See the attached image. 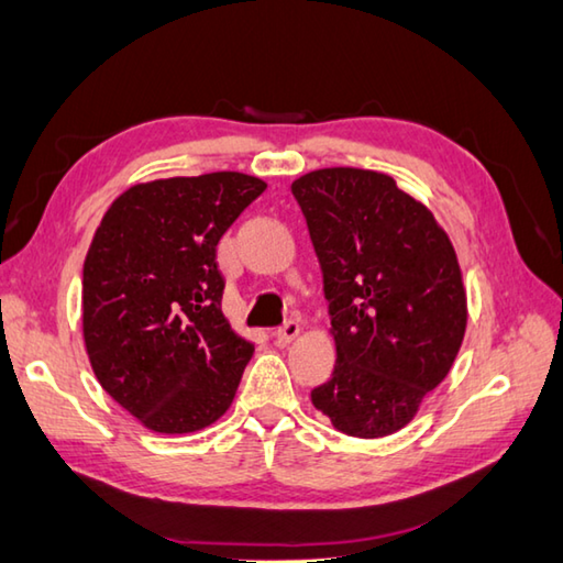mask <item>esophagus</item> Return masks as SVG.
I'll return each instance as SVG.
<instances>
[{
    "label": "esophagus",
    "mask_w": 563,
    "mask_h": 563,
    "mask_svg": "<svg viewBox=\"0 0 563 563\" xmlns=\"http://www.w3.org/2000/svg\"><path fill=\"white\" fill-rule=\"evenodd\" d=\"M298 334H300V324H298V322H292V320H290V322H285L283 327H278V330L273 332L275 342H278V344H290Z\"/></svg>",
    "instance_id": "obj_1"
}]
</instances>
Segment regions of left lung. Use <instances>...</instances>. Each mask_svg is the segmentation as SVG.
I'll list each match as a JSON object with an SVG mask.
<instances>
[{
    "mask_svg": "<svg viewBox=\"0 0 563 563\" xmlns=\"http://www.w3.org/2000/svg\"><path fill=\"white\" fill-rule=\"evenodd\" d=\"M322 268L336 344L312 404L336 431L382 438L411 421L463 344L467 305L453 243L433 213L369 169L292 181Z\"/></svg>",
    "mask_w": 563,
    "mask_h": 563,
    "instance_id": "left-lung-1",
    "label": "left lung"
}]
</instances>
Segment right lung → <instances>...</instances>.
<instances>
[{
	"mask_svg": "<svg viewBox=\"0 0 563 563\" xmlns=\"http://www.w3.org/2000/svg\"><path fill=\"white\" fill-rule=\"evenodd\" d=\"M265 181L241 172L130 187L84 263V336L100 386L157 433L227 413L253 344L221 312L217 246Z\"/></svg>",
	"mask_w": 563,
	"mask_h": 563,
	"instance_id": "1",
	"label": "right lung"
}]
</instances>
